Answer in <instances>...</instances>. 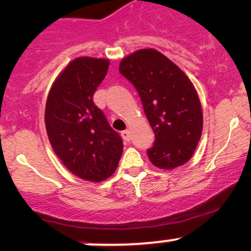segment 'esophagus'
Instances as JSON below:
<instances>
[{"label":"esophagus","instance_id":"obj_1","mask_svg":"<svg viewBox=\"0 0 251 251\" xmlns=\"http://www.w3.org/2000/svg\"><path fill=\"white\" fill-rule=\"evenodd\" d=\"M122 137L125 142H129V140H131V134H129L128 129H125V131L122 132Z\"/></svg>","mask_w":251,"mask_h":251}]
</instances>
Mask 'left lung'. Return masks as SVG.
<instances>
[{
	"mask_svg": "<svg viewBox=\"0 0 251 251\" xmlns=\"http://www.w3.org/2000/svg\"><path fill=\"white\" fill-rule=\"evenodd\" d=\"M119 71L139 93L154 132V144L148 151L151 163L162 170L188 163L203 131L201 105L191 80L153 48L125 56Z\"/></svg>",
	"mask_w": 251,
	"mask_h": 251,
	"instance_id": "1",
	"label": "left lung"
}]
</instances>
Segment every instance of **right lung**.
Returning a JSON list of instances; mask_svg holds the SVG:
<instances>
[{"label": "right lung", "mask_w": 251, "mask_h": 251, "mask_svg": "<svg viewBox=\"0 0 251 251\" xmlns=\"http://www.w3.org/2000/svg\"><path fill=\"white\" fill-rule=\"evenodd\" d=\"M108 66L109 60L101 57L74 59L54 80L45 109L55 154L72 174L94 183L114 174L124 149L120 135L93 102Z\"/></svg>", "instance_id": "right-lung-1"}]
</instances>
